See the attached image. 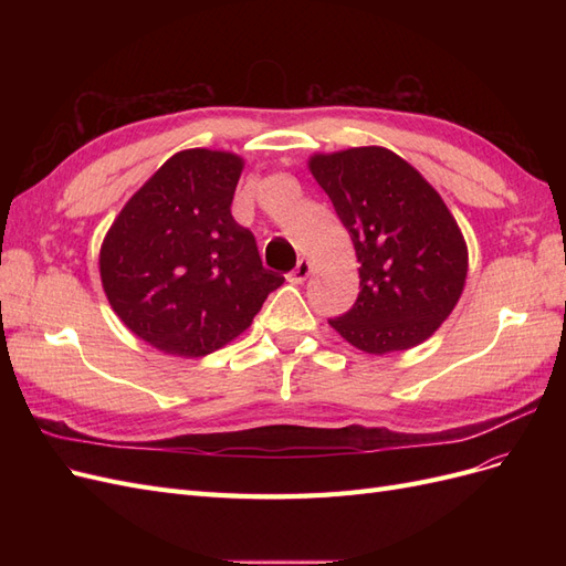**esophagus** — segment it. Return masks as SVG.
Segmentation results:
<instances>
[{
    "mask_svg": "<svg viewBox=\"0 0 566 566\" xmlns=\"http://www.w3.org/2000/svg\"><path fill=\"white\" fill-rule=\"evenodd\" d=\"M310 273H312V264L306 262V260H300V262H297V266L287 273V281L300 285V283H304L306 279H310Z\"/></svg>",
    "mask_w": 566,
    "mask_h": 566,
    "instance_id": "obj_1",
    "label": "esophagus"
}]
</instances>
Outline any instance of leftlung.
Masks as SVG:
<instances>
[{
	"instance_id": "left-lung-1",
	"label": "left lung",
	"mask_w": 566,
	"mask_h": 566,
	"mask_svg": "<svg viewBox=\"0 0 566 566\" xmlns=\"http://www.w3.org/2000/svg\"><path fill=\"white\" fill-rule=\"evenodd\" d=\"M310 169L361 264V293L328 323L366 354L418 347L455 310L468 279V245L447 202L382 146L314 153Z\"/></svg>"
}]
</instances>
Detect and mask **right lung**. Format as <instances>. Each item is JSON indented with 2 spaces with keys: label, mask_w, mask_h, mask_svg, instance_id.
<instances>
[{
  "label": "right lung",
  "mask_w": 566,
  "mask_h": 566,
  "mask_svg": "<svg viewBox=\"0 0 566 566\" xmlns=\"http://www.w3.org/2000/svg\"><path fill=\"white\" fill-rule=\"evenodd\" d=\"M243 165L229 150L175 153L101 243L113 312L165 354L196 358L229 345L285 281L262 266L254 235L231 214Z\"/></svg>",
  "instance_id": "right-lung-1"
}]
</instances>
